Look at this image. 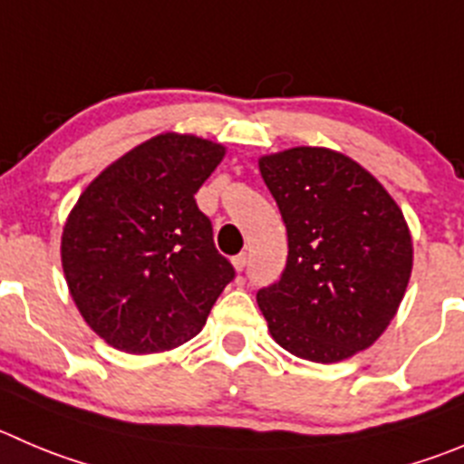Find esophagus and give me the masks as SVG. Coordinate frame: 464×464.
<instances>
[{"label":"esophagus","mask_w":464,"mask_h":464,"mask_svg":"<svg viewBox=\"0 0 464 464\" xmlns=\"http://www.w3.org/2000/svg\"><path fill=\"white\" fill-rule=\"evenodd\" d=\"M232 264H235L237 271H244L246 264H248V257H246V253H239L237 257H232Z\"/></svg>","instance_id":"esophagus-1"}]
</instances>
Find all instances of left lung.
Masks as SVG:
<instances>
[{
    "instance_id": "left-lung-1",
    "label": "left lung",
    "mask_w": 464,
    "mask_h": 464,
    "mask_svg": "<svg viewBox=\"0 0 464 464\" xmlns=\"http://www.w3.org/2000/svg\"><path fill=\"white\" fill-rule=\"evenodd\" d=\"M286 227V266L257 291L273 339L291 355L339 362L394 319L412 271L399 205L360 163L325 148L259 159Z\"/></svg>"
}]
</instances>
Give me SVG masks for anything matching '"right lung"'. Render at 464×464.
Listing matches in <instances>:
<instances>
[{
	"label": "right lung",
	"instance_id": "right-lung-1",
	"mask_svg": "<svg viewBox=\"0 0 464 464\" xmlns=\"http://www.w3.org/2000/svg\"><path fill=\"white\" fill-rule=\"evenodd\" d=\"M223 154L198 136H154L97 175L70 211L61 239L70 294L118 351L188 342L235 280L193 198Z\"/></svg>",
	"mask_w": 464,
	"mask_h": 464
}]
</instances>
